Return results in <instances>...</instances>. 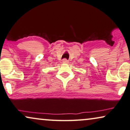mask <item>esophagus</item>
I'll return each instance as SVG.
<instances>
[{"mask_svg": "<svg viewBox=\"0 0 130 130\" xmlns=\"http://www.w3.org/2000/svg\"><path fill=\"white\" fill-rule=\"evenodd\" d=\"M62 62L64 63H68V60L67 59H63V60H62Z\"/></svg>", "mask_w": 130, "mask_h": 130, "instance_id": "obj_1", "label": "esophagus"}]
</instances>
